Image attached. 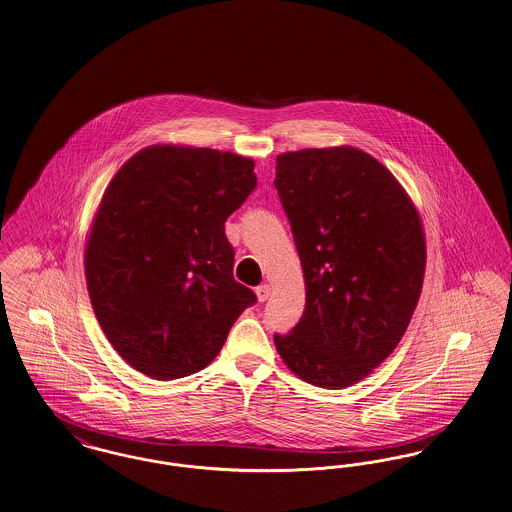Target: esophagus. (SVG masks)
<instances>
[{"label": "esophagus", "mask_w": 512, "mask_h": 512, "mask_svg": "<svg viewBox=\"0 0 512 512\" xmlns=\"http://www.w3.org/2000/svg\"><path fill=\"white\" fill-rule=\"evenodd\" d=\"M269 293H271V287H269L268 283H264V285L256 287V296H258V300H260V302H266L269 298Z\"/></svg>", "instance_id": "1"}]
</instances>
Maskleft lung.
Wrapping results in <instances>:
<instances>
[{"label": "left lung", "instance_id": "8db88e82", "mask_svg": "<svg viewBox=\"0 0 512 512\" xmlns=\"http://www.w3.org/2000/svg\"><path fill=\"white\" fill-rule=\"evenodd\" d=\"M273 185L306 283L304 314L275 347L300 379L349 387L395 350L414 314L422 221L391 171L350 146L277 156Z\"/></svg>", "mask_w": 512, "mask_h": 512}]
</instances>
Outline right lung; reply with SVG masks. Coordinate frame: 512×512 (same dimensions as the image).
<instances>
[{
	"mask_svg": "<svg viewBox=\"0 0 512 512\" xmlns=\"http://www.w3.org/2000/svg\"><path fill=\"white\" fill-rule=\"evenodd\" d=\"M254 162L158 144L111 179L86 243V285L111 347L160 381L206 368L254 291L235 281L225 221L256 189Z\"/></svg>",
	"mask_w": 512,
	"mask_h": 512,
	"instance_id": "right-lung-1",
	"label": "right lung"
}]
</instances>
